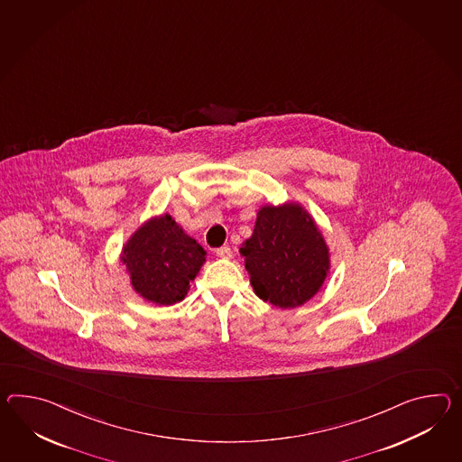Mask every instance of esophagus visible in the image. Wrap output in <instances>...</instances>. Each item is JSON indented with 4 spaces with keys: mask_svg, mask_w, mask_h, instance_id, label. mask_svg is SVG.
<instances>
[{
    "mask_svg": "<svg viewBox=\"0 0 462 462\" xmlns=\"http://www.w3.org/2000/svg\"><path fill=\"white\" fill-rule=\"evenodd\" d=\"M215 254H217V257H220V259H232V248L230 247H220L215 250Z\"/></svg>",
    "mask_w": 462,
    "mask_h": 462,
    "instance_id": "34e87169",
    "label": "esophagus"
}]
</instances>
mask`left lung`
I'll return each instance as SVG.
<instances>
[{
	"mask_svg": "<svg viewBox=\"0 0 462 462\" xmlns=\"http://www.w3.org/2000/svg\"><path fill=\"white\" fill-rule=\"evenodd\" d=\"M240 254L257 297L281 309L310 300L330 269L326 240L299 203L262 207Z\"/></svg>",
	"mask_w": 462,
	"mask_h": 462,
	"instance_id": "1",
	"label": "left lung"
}]
</instances>
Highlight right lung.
Returning a JSON list of instances; mask_svg holds the SVG:
<instances>
[{"instance_id":"1","label":"right lung","mask_w":462,"mask_h":462,"mask_svg":"<svg viewBox=\"0 0 462 462\" xmlns=\"http://www.w3.org/2000/svg\"><path fill=\"white\" fill-rule=\"evenodd\" d=\"M207 252L169 214L150 218L125 244L122 262L132 287L148 302L173 305L185 299Z\"/></svg>"}]
</instances>
